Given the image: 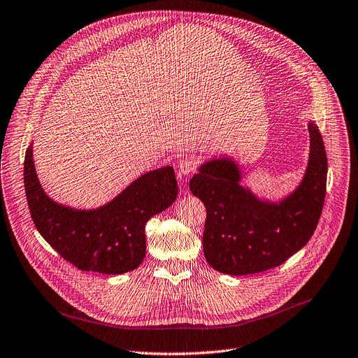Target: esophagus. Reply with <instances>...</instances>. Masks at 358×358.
I'll return each instance as SVG.
<instances>
[{"mask_svg": "<svg viewBox=\"0 0 358 358\" xmlns=\"http://www.w3.org/2000/svg\"><path fill=\"white\" fill-rule=\"evenodd\" d=\"M195 170H196L195 160H192L189 157H185V159L180 160V163H178V173H180V176L192 174V173H195Z\"/></svg>", "mask_w": 358, "mask_h": 358, "instance_id": "obj_1", "label": "esophagus"}]
</instances>
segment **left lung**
I'll list each match as a JSON object with an SVG mask.
<instances>
[{
    "instance_id": "left-lung-1",
    "label": "left lung",
    "mask_w": 358,
    "mask_h": 358,
    "mask_svg": "<svg viewBox=\"0 0 358 358\" xmlns=\"http://www.w3.org/2000/svg\"><path fill=\"white\" fill-rule=\"evenodd\" d=\"M310 160L300 187L280 203L255 198L239 185L231 160L203 164L189 181L207 210L203 255L218 272L250 275L276 268L309 242L319 224L327 182V156L316 124H309Z\"/></svg>"
}]
</instances>
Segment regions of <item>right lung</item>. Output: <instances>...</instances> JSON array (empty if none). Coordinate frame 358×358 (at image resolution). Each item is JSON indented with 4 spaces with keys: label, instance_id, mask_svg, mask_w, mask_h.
I'll list each match as a JSON object with an SVG mask.
<instances>
[{
    "label": "right lung",
    "instance_id": "right-lung-1",
    "mask_svg": "<svg viewBox=\"0 0 358 358\" xmlns=\"http://www.w3.org/2000/svg\"><path fill=\"white\" fill-rule=\"evenodd\" d=\"M24 185L32 221L61 257L80 271L120 275L145 257V224L177 198L173 167L150 171L131 182L108 206L79 211L50 199L38 181L32 145L24 162Z\"/></svg>",
    "mask_w": 358,
    "mask_h": 358
}]
</instances>
